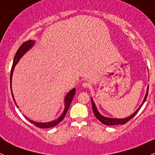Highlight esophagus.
<instances>
[{"mask_svg":"<svg viewBox=\"0 0 155 155\" xmlns=\"http://www.w3.org/2000/svg\"><path fill=\"white\" fill-rule=\"evenodd\" d=\"M82 86H83L84 87H88L89 86H90V84H89L88 82H83V83H82Z\"/></svg>","mask_w":155,"mask_h":155,"instance_id":"1","label":"esophagus"}]
</instances>
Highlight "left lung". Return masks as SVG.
Returning a JSON list of instances; mask_svg holds the SVG:
<instances>
[{"mask_svg":"<svg viewBox=\"0 0 155 155\" xmlns=\"http://www.w3.org/2000/svg\"><path fill=\"white\" fill-rule=\"evenodd\" d=\"M148 90H147V93H146V95H145V98H144V101H143V104H142V105L140 106V107L138 109H137V111H136L135 112H134L133 115H131L130 117H127V118H122V119H116V118H106V117H104L102 116V115H101V114L98 112L97 109L96 107H95L94 105V103L93 100L91 99V103H92V109H93V112L94 113V115L96 116V118H97L98 120H99L101 122H102L103 124H106V125H117V124H126L127 121H129L131 119V118H133V117L134 116V115H136V114L137 113V112H139V110L140 109V108L142 107V106H143V104H144L145 100H146L147 98V96H148Z\"/></svg>","mask_w":155,"mask_h":155,"instance_id":"obj_1","label":"left lung"}]
</instances>
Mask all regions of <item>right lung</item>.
Returning <instances> with one entry per match:
<instances>
[{
  "label": "right lung",
  "mask_w": 155,
  "mask_h": 155,
  "mask_svg": "<svg viewBox=\"0 0 155 155\" xmlns=\"http://www.w3.org/2000/svg\"><path fill=\"white\" fill-rule=\"evenodd\" d=\"M34 41H33V40H28V41L25 42V43H22V44H21V46H20L19 48H18V50H17L16 53H15V57H14V60H13V63H12V69H11L10 86H11V79H12V73H13L14 67L15 66V64H17V62L19 61V59L21 58V56H22L23 54H24L25 53L26 51H27L30 48L32 47L33 45H34ZM10 88H11V87H10ZM75 92H76V89L73 88V90L70 91L69 92L68 94H67L66 97H65V100H64V102H65L64 111V112L62 113V115H61V116L59 117L58 119H56L55 121H51V122H48V123H39V122H35V121H31V120H29L28 118H27V117H25V118H27V119L29 120L30 122L32 123V124H34V125L38 127H40V128L52 127H54L55 125H57V124H58L59 122H61V121L64 118L65 115H66V113H67V112H68L69 107H70V104H71L72 101H73V97H74V95H75ZM12 97H13V95H12ZM13 100H14V97H13ZM15 105H16V104H15ZM16 107H17V105H16Z\"/></svg>",
  "instance_id": "obj_1"
}]
</instances>
